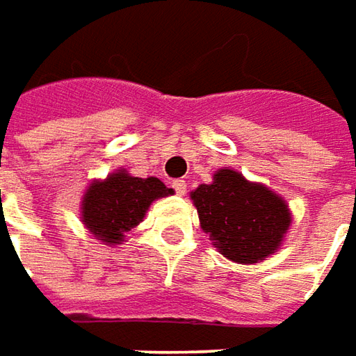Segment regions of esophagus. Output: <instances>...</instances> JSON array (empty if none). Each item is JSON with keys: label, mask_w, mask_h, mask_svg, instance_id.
I'll return each mask as SVG.
<instances>
[{"label": "esophagus", "mask_w": 356, "mask_h": 356, "mask_svg": "<svg viewBox=\"0 0 356 356\" xmlns=\"http://www.w3.org/2000/svg\"><path fill=\"white\" fill-rule=\"evenodd\" d=\"M173 189H175V193H177V195H181V197H183V195L187 193V183L179 179V181H175V183H173Z\"/></svg>", "instance_id": "obj_1"}]
</instances>
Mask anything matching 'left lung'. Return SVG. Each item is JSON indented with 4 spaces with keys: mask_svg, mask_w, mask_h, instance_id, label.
Instances as JSON below:
<instances>
[{
    "mask_svg": "<svg viewBox=\"0 0 356 356\" xmlns=\"http://www.w3.org/2000/svg\"><path fill=\"white\" fill-rule=\"evenodd\" d=\"M202 232L225 258L258 264L284 244L291 211L284 197L236 169H218L213 183L191 191Z\"/></svg>",
    "mask_w": 356,
    "mask_h": 356,
    "instance_id": "8db88e82",
    "label": "left lung"
}]
</instances>
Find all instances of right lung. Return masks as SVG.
<instances>
[{
	"label": "right lung",
	"instance_id": "1",
	"mask_svg": "<svg viewBox=\"0 0 356 356\" xmlns=\"http://www.w3.org/2000/svg\"><path fill=\"white\" fill-rule=\"evenodd\" d=\"M173 195L157 177H134L116 169L106 179H94L80 201V220L94 238L108 246L122 244L126 234L138 227L149 204Z\"/></svg>",
	"mask_w": 356,
	"mask_h": 356
}]
</instances>
